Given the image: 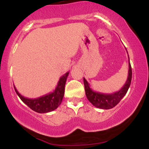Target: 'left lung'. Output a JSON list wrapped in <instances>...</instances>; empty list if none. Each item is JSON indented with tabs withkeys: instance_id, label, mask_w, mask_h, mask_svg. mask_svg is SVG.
<instances>
[{
	"instance_id": "8db88e82",
	"label": "left lung",
	"mask_w": 149,
	"mask_h": 149,
	"mask_svg": "<svg viewBox=\"0 0 149 149\" xmlns=\"http://www.w3.org/2000/svg\"><path fill=\"white\" fill-rule=\"evenodd\" d=\"M128 64V76H127L125 84L122 87L120 90L116 91V92L112 93V94H104V93L97 92V91H94L89 86V84L88 83V81L84 78L86 96L88 101L92 104L94 107L97 108H100V109H109L113 108L114 107L116 106L120 102V100L124 97V96L127 93V90H128L129 87L130 86V83H131L132 68L130 63V59H129Z\"/></svg>"
}]
</instances>
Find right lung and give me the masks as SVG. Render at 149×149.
I'll return each mask as SVG.
<instances>
[{
  "label": "right lung",
  "instance_id": "1",
  "mask_svg": "<svg viewBox=\"0 0 149 149\" xmlns=\"http://www.w3.org/2000/svg\"><path fill=\"white\" fill-rule=\"evenodd\" d=\"M68 74L69 72H67L65 74L60 78L58 85L52 92L42 96L38 98H27V97L22 96L17 91L15 86L14 89L19 98L22 100V101L26 104L32 110L35 111L38 113H47V112H52V111L56 109L62 102L64 92H65V82Z\"/></svg>",
  "mask_w": 149,
  "mask_h": 149
}]
</instances>
